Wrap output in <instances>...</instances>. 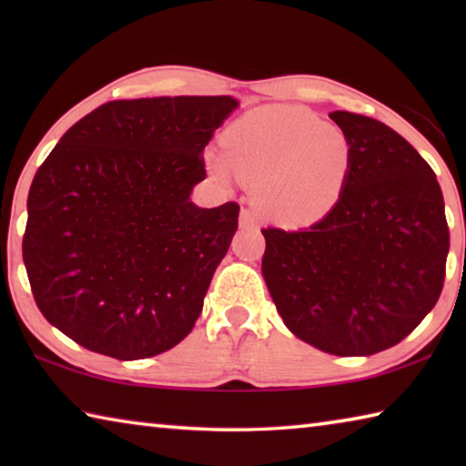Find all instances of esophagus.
<instances>
[{"mask_svg": "<svg viewBox=\"0 0 466 466\" xmlns=\"http://www.w3.org/2000/svg\"><path fill=\"white\" fill-rule=\"evenodd\" d=\"M240 226L242 228H255V226H258V218H257L255 211L244 208L240 211Z\"/></svg>", "mask_w": 466, "mask_h": 466, "instance_id": "34e87169", "label": "esophagus"}]
</instances>
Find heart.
Here are the masks:
<instances>
[{
    "instance_id": "b5f03b06",
    "label": "heart",
    "mask_w": 466,
    "mask_h": 466,
    "mask_svg": "<svg viewBox=\"0 0 466 466\" xmlns=\"http://www.w3.org/2000/svg\"><path fill=\"white\" fill-rule=\"evenodd\" d=\"M228 156L209 154L218 177L232 168L255 185L267 216L299 226L327 216L351 172V141L335 125L298 106L252 110L226 133Z\"/></svg>"
}]
</instances>
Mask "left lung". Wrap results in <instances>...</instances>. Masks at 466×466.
Wrapping results in <instances>:
<instances>
[{"mask_svg":"<svg viewBox=\"0 0 466 466\" xmlns=\"http://www.w3.org/2000/svg\"><path fill=\"white\" fill-rule=\"evenodd\" d=\"M351 141L343 197L310 228H265L263 278L286 327L333 356H372L420 325L444 288V197L417 149L376 119L329 115Z\"/></svg>","mask_w":466,"mask_h":466,"instance_id":"1","label":"left lung"}]
</instances>
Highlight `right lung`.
Masks as SVG:
<instances>
[{
  "instance_id": "obj_1",
  "label": "right lung",
  "mask_w": 466,
  "mask_h": 466,
  "mask_svg": "<svg viewBox=\"0 0 466 466\" xmlns=\"http://www.w3.org/2000/svg\"><path fill=\"white\" fill-rule=\"evenodd\" d=\"M232 96L113 100L36 170L22 257L43 317L90 351L144 360L191 333L238 203L188 199Z\"/></svg>"
}]
</instances>
